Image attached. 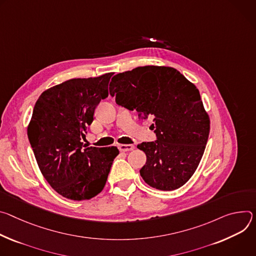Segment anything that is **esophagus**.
Listing matches in <instances>:
<instances>
[{"mask_svg":"<svg viewBox=\"0 0 256 256\" xmlns=\"http://www.w3.org/2000/svg\"><path fill=\"white\" fill-rule=\"evenodd\" d=\"M118 148H119L120 152H130L135 148V146L133 144H119Z\"/></svg>","mask_w":256,"mask_h":256,"instance_id":"esophagus-1","label":"esophagus"}]
</instances>
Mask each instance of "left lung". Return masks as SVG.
Segmentation results:
<instances>
[{"mask_svg":"<svg viewBox=\"0 0 256 256\" xmlns=\"http://www.w3.org/2000/svg\"><path fill=\"white\" fill-rule=\"evenodd\" d=\"M110 94L136 110L139 120L152 118L158 140L137 146L146 154L144 182L164 191L183 186L200 162L210 129L200 90L175 68L150 65L114 76Z\"/></svg>","mask_w":256,"mask_h":256,"instance_id":"1","label":"left lung"}]
</instances>
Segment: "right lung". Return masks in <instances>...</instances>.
<instances>
[{"instance_id":"add662e5","label":"right lung","mask_w":256,"mask_h":256,"mask_svg":"<svg viewBox=\"0 0 256 256\" xmlns=\"http://www.w3.org/2000/svg\"><path fill=\"white\" fill-rule=\"evenodd\" d=\"M112 72L73 78L38 98L27 135L38 168L50 187L72 200H88L106 183L117 146L84 148L81 138L94 121L102 100L108 96Z\"/></svg>"}]
</instances>
